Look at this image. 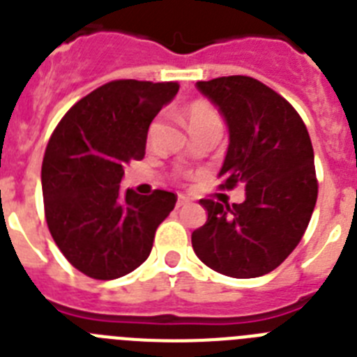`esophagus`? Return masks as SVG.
Masks as SVG:
<instances>
[{
  "instance_id": "obj_1",
  "label": "esophagus",
  "mask_w": 357,
  "mask_h": 357,
  "mask_svg": "<svg viewBox=\"0 0 357 357\" xmlns=\"http://www.w3.org/2000/svg\"><path fill=\"white\" fill-rule=\"evenodd\" d=\"M188 201H190V199H188L187 196H183V194H179L178 201H176V206H178V208H179V206H185V204H188Z\"/></svg>"
}]
</instances>
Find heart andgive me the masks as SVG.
<instances>
[{
  "label": "heart",
  "instance_id": "b5f03b06",
  "mask_svg": "<svg viewBox=\"0 0 357 357\" xmlns=\"http://www.w3.org/2000/svg\"><path fill=\"white\" fill-rule=\"evenodd\" d=\"M185 119H187L188 131L204 126H221L219 114L206 104L190 105L187 109V113H185Z\"/></svg>",
  "mask_w": 357,
  "mask_h": 357
}]
</instances>
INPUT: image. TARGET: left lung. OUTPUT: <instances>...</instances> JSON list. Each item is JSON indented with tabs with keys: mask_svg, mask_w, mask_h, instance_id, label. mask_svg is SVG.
Instances as JSON below:
<instances>
[{
	"mask_svg": "<svg viewBox=\"0 0 357 357\" xmlns=\"http://www.w3.org/2000/svg\"><path fill=\"white\" fill-rule=\"evenodd\" d=\"M228 127L221 187L243 183V203L201 199L208 219L192 234L201 262L226 277L273 271L300 243L318 197L307 127L293 105L252 77L201 80Z\"/></svg>",
	"mask_w": 357,
	"mask_h": 357,
	"instance_id": "8db88e82",
	"label": "left lung"
}]
</instances>
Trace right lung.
I'll list each match as a JSON object with an SVG mask.
<instances>
[{"label": "right lung", "mask_w": 357, "mask_h": 357, "mask_svg": "<svg viewBox=\"0 0 357 357\" xmlns=\"http://www.w3.org/2000/svg\"><path fill=\"white\" fill-rule=\"evenodd\" d=\"M178 82L113 80L77 102L55 127L41 183L50 234L70 264L97 280L135 271L178 197L120 188L123 165L145 156L149 126Z\"/></svg>", "instance_id": "1"}]
</instances>
